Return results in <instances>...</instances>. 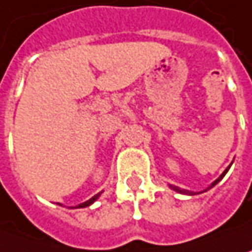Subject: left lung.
Returning a JSON list of instances; mask_svg holds the SVG:
<instances>
[{"mask_svg": "<svg viewBox=\"0 0 252 252\" xmlns=\"http://www.w3.org/2000/svg\"><path fill=\"white\" fill-rule=\"evenodd\" d=\"M231 164H233V162H231ZM231 164H230L227 168L223 171V174H221V175H220V177H219V178L216 179V181H213V182H212V184L209 185L208 188L203 189V190H200V192H192V190H187V189H181V188H178V187H174V185H169V188L174 189V190H175V192H178V193H182V195H196V193H202V192H206V190H209V189H210V188H213V187H215V185H216L218 182H220V181L223 179V177H224V175L227 174V171H228V169H230V167H231Z\"/></svg>", "mask_w": 252, "mask_h": 252, "instance_id": "8db88e82", "label": "left lung"}]
</instances>
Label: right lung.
Here are the masks:
<instances>
[{
  "mask_svg": "<svg viewBox=\"0 0 252 252\" xmlns=\"http://www.w3.org/2000/svg\"><path fill=\"white\" fill-rule=\"evenodd\" d=\"M102 192H103V190H102ZM102 192H99V193H96L95 196H92L91 199H88L87 202H83V203H80V205H77L75 208H71V209H81V208H87V206H90V205H92V203H94V202H95L96 199L101 196ZM60 206H62V205H60Z\"/></svg>",
  "mask_w": 252,
  "mask_h": 252,
  "instance_id": "1",
  "label": "right lung"
}]
</instances>
